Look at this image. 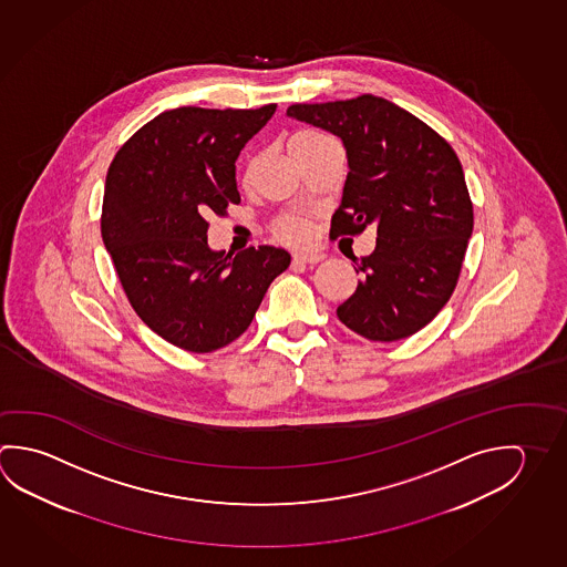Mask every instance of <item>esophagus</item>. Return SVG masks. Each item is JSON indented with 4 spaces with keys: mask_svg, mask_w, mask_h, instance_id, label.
I'll list each match as a JSON object with an SVG mask.
<instances>
[{
    "mask_svg": "<svg viewBox=\"0 0 567 567\" xmlns=\"http://www.w3.org/2000/svg\"><path fill=\"white\" fill-rule=\"evenodd\" d=\"M292 259H295V262L315 265V262H320V260L324 259V255H322V252H295Z\"/></svg>",
    "mask_w": 567,
    "mask_h": 567,
    "instance_id": "esophagus-1",
    "label": "esophagus"
}]
</instances>
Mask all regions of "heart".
Segmentation results:
<instances>
[{"label":"heart","instance_id":"heart-1","mask_svg":"<svg viewBox=\"0 0 567 567\" xmlns=\"http://www.w3.org/2000/svg\"><path fill=\"white\" fill-rule=\"evenodd\" d=\"M327 135H322V133H318V131H300L297 133L290 143H288V151L295 150L298 145H307V143H312V141L324 140ZM275 235L279 237L280 240H287V243H307L310 239V225H308L307 219H302V217H297V215H285V217H280L277 223H275Z\"/></svg>","mask_w":567,"mask_h":567}]
</instances>
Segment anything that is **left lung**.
Returning a JSON list of instances; mask_svg holds the SVG:
<instances>
[{
    "label": "left lung",
    "instance_id": "1",
    "mask_svg": "<svg viewBox=\"0 0 567 567\" xmlns=\"http://www.w3.org/2000/svg\"><path fill=\"white\" fill-rule=\"evenodd\" d=\"M288 117L337 135L347 150L332 233L377 227V249L354 259V295L337 308L360 337L394 342L426 327L456 288L474 210L464 171L446 141L392 101L297 103Z\"/></svg>",
    "mask_w": 567,
    "mask_h": 567
}]
</instances>
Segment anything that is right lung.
<instances>
[{
  "label": "right lung",
  "mask_w": 567,
  "mask_h": 567,
  "mask_svg": "<svg viewBox=\"0 0 567 567\" xmlns=\"http://www.w3.org/2000/svg\"><path fill=\"white\" fill-rule=\"evenodd\" d=\"M275 111H163L107 171L105 249L141 320L183 350L203 354L237 340L290 265L287 250L269 245L233 255L207 243L210 215L240 200L235 161Z\"/></svg>",
  "instance_id": "right-lung-1"
}]
</instances>
